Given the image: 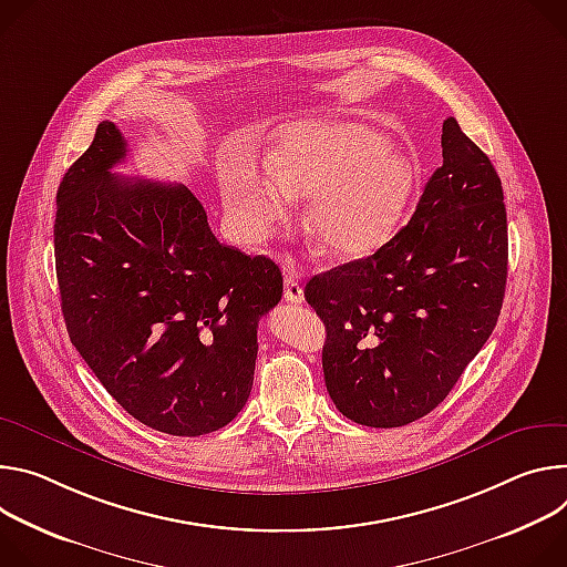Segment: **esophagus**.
<instances>
[{"instance_id": "esophagus-1", "label": "esophagus", "mask_w": 567, "mask_h": 567, "mask_svg": "<svg viewBox=\"0 0 567 567\" xmlns=\"http://www.w3.org/2000/svg\"><path fill=\"white\" fill-rule=\"evenodd\" d=\"M284 297L290 303H301L303 301L301 277L292 266H284Z\"/></svg>"}]
</instances>
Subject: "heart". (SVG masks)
Segmentation results:
<instances>
[{"instance_id": "obj_1", "label": "heart", "mask_w": 567, "mask_h": 567, "mask_svg": "<svg viewBox=\"0 0 567 567\" xmlns=\"http://www.w3.org/2000/svg\"><path fill=\"white\" fill-rule=\"evenodd\" d=\"M419 171L399 146L362 123H318L286 133L268 155V173L245 164L223 173V200L249 240L268 236L290 198H310L306 231L331 259H362L399 231Z\"/></svg>"}]
</instances>
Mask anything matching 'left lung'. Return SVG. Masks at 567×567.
Wrapping results in <instances>:
<instances>
[{
    "label": "left lung",
    "mask_w": 567,
    "mask_h": 567,
    "mask_svg": "<svg viewBox=\"0 0 567 567\" xmlns=\"http://www.w3.org/2000/svg\"><path fill=\"white\" fill-rule=\"evenodd\" d=\"M444 164L410 223L375 255L312 277L336 408L369 427L408 425L442 403L499 318L507 209L491 159L449 116Z\"/></svg>",
    "instance_id": "8db88e82"
}]
</instances>
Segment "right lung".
Returning <instances> with one entry per match:
<instances>
[{"label": "right lung", "instance_id": "obj_1", "mask_svg": "<svg viewBox=\"0 0 567 567\" xmlns=\"http://www.w3.org/2000/svg\"><path fill=\"white\" fill-rule=\"evenodd\" d=\"M125 153L103 121L58 186L62 316L125 412L166 434H207L247 403L257 327L284 277L272 259L220 243L184 184L114 175Z\"/></svg>", "mask_w": 567, "mask_h": 567}]
</instances>
